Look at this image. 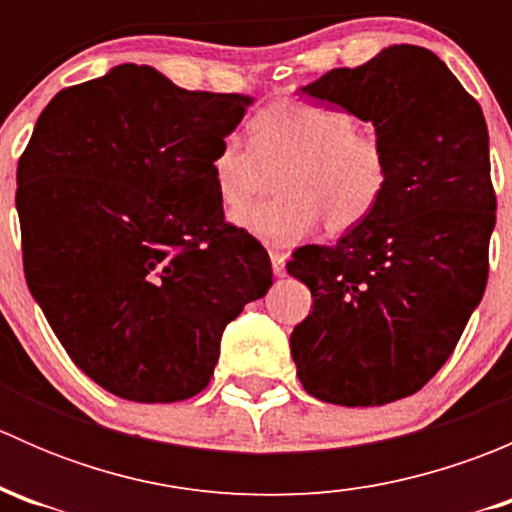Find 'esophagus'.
<instances>
[{"label":"esophagus","mask_w":512,"mask_h":512,"mask_svg":"<svg viewBox=\"0 0 512 512\" xmlns=\"http://www.w3.org/2000/svg\"><path fill=\"white\" fill-rule=\"evenodd\" d=\"M270 260H272V272L275 277H285V252L280 250H270Z\"/></svg>","instance_id":"obj_1"}]
</instances>
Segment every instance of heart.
Here are the masks:
<instances>
[{"mask_svg": "<svg viewBox=\"0 0 512 512\" xmlns=\"http://www.w3.org/2000/svg\"><path fill=\"white\" fill-rule=\"evenodd\" d=\"M250 143L220 138L210 156V178L230 220L250 235L289 245L324 223V230H354L376 208L389 185V160L381 141L359 131L337 108L302 98H277L252 116ZM280 196L265 204L244 203L264 184L267 169ZM243 208L240 209L239 205Z\"/></svg>", "mask_w": 512, "mask_h": 512, "instance_id": "obj_1", "label": "heart"}]
</instances>
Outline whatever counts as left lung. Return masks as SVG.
<instances>
[{"label":"left lung","instance_id":"1","mask_svg":"<svg viewBox=\"0 0 512 512\" xmlns=\"http://www.w3.org/2000/svg\"><path fill=\"white\" fill-rule=\"evenodd\" d=\"M374 123L389 160L379 208L334 247H299L312 292L289 337L304 389L339 406L416 394L456 349L488 280L495 227L488 126L433 51L381 49L299 89Z\"/></svg>","mask_w":512,"mask_h":512}]
</instances>
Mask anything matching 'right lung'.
Instances as JSON below:
<instances>
[{"label": "right lung", "instance_id": "right-lung-1", "mask_svg": "<svg viewBox=\"0 0 512 512\" xmlns=\"http://www.w3.org/2000/svg\"><path fill=\"white\" fill-rule=\"evenodd\" d=\"M247 106L121 64L36 121L17 168L24 275L71 361L113 396L203 391L225 327L272 287L265 247L225 223L210 178Z\"/></svg>", "mask_w": 512, "mask_h": 512}]
</instances>
